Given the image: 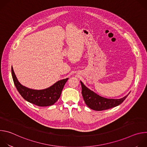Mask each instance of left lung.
Returning a JSON list of instances; mask_svg holds the SVG:
<instances>
[{
    "label": "left lung",
    "instance_id": "8db88e82",
    "mask_svg": "<svg viewBox=\"0 0 147 147\" xmlns=\"http://www.w3.org/2000/svg\"><path fill=\"white\" fill-rule=\"evenodd\" d=\"M82 87V95L87 105L92 110L100 111L116 107L121 104L129 95L120 99H108L103 98L88 88L80 81Z\"/></svg>",
    "mask_w": 147,
    "mask_h": 147
}]
</instances>
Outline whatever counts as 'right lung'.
Returning a JSON list of instances; mask_svg holds the SVG:
<instances>
[{"label":"right lung","mask_w":147,"mask_h":147,"mask_svg":"<svg viewBox=\"0 0 147 147\" xmlns=\"http://www.w3.org/2000/svg\"><path fill=\"white\" fill-rule=\"evenodd\" d=\"M11 74L14 85L22 96L27 101L38 107H48L53 105L60 98L68 78L59 80L51 87L41 90L26 87L18 82L11 67Z\"/></svg>","instance_id":"1"}]
</instances>
